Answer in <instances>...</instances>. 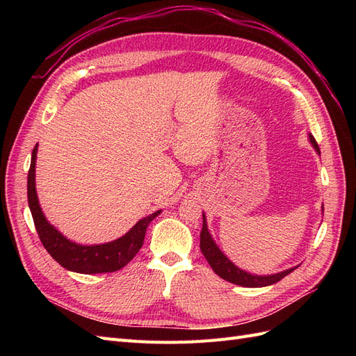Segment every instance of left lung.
I'll return each instance as SVG.
<instances>
[{"label": "left lung", "mask_w": 356, "mask_h": 356, "mask_svg": "<svg viewBox=\"0 0 356 356\" xmlns=\"http://www.w3.org/2000/svg\"><path fill=\"white\" fill-rule=\"evenodd\" d=\"M309 139L312 145L315 147L316 152L319 153V147L318 143L315 141V138L309 135ZM200 251L207 258V261L209 263V266L212 267V270L217 273L220 277H222L224 281L241 285V286H248V288H260V286H267V285H273L276 282L281 281L282 277H285L286 275H289L294 268H288V270H284L281 273L276 275H268V276H258V275H251L248 272H243L242 268H239L238 266H234L227 257H225L220 248L215 245V242L212 241L211 234L208 232V225H207V220H204V213H203V225H202V232H200Z\"/></svg>", "instance_id": "obj_1"}]
</instances>
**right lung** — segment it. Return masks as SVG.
Instances as JSON below:
<instances>
[{"mask_svg":"<svg viewBox=\"0 0 356 356\" xmlns=\"http://www.w3.org/2000/svg\"><path fill=\"white\" fill-rule=\"evenodd\" d=\"M38 144H35L31 156V166L28 170V204L34 218L38 238L46 251L67 270L93 275L111 273L123 268L141 250L148 224L161 211L139 220L134 227L120 239L102 245H79L68 241L46 220L42 213L35 191V159Z\"/></svg>","mask_w":356,"mask_h":356,"instance_id":"add662e5","label":"right lung"}]
</instances>
